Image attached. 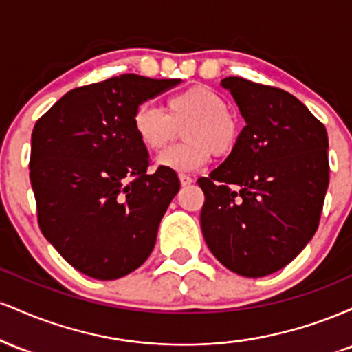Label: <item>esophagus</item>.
<instances>
[{
  "label": "esophagus",
  "instance_id": "1",
  "mask_svg": "<svg viewBox=\"0 0 352 352\" xmlns=\"http://www.w3.org/2000/svg\"><path fill=\"white\" fill-rule=\"evenodd\" d=\"M179 179H180V184H182V187H187V185H190V184H193V179L190 175H185V173H180L179 175Z\"/></svg>",
  "mask_w": 352,
  "mask_h": 352
}]
</instances>
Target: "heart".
Instances as JSON below:
<instances>
[{"instance_id": "obj_1", "label": "heart", "mask_w": 352, "mask_h": 352, "mask_svg": "<svg viewBox=\"0 0 352 352\" xmlns=\"http://www.w3.org/2000/svg\"><path fill=\"white\" fill-rule=\"evenodd\" d=\"M167 112L148 106L134 112L135 135L151 151H162L179 137L184 142L157 157L160 168L192 172L204 167L212 153L225 157L233 152L240 139V125L227 111V102L207 86H193L167 99Z\"/></svg>"}]
</instances>
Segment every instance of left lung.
Returning a JSON list of instances; mask_svg holds the SVG:
<instances>
[{
  "instance_id": "1",
  "label": "left lung",
  "mask_w": 352,
  "mask_h": 352,
  "mask_svg": "<svg viewBox=\"0 0 352 352\" xmlns=\"http://www.w3.org/2000/svg\"><path fill=\"white\" fill-rule=\"evenodd\" d=\"M246 125L208 177L200 225L230 272L261 278L292 263L316 233L329 185L328 134L283 89L225 78Z\"/></svg>"
}]
</instances>
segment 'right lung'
I'll return each instance as SVG.
<instances>
[{"instance_id": "add662e5", "label": "right lung", "mask_w": 352, "mask_h": 352, "mask_svg": "<svg viewBox=\"0 0 352 352\" xmlns=\"http://www.w3.org/2000/svg\"><path fill=\"white\" fill-rule=\"evenodd\" d=\"M180 79L122 74L72 89L38 120L30 179L43 235L71 266L117 280L152 253L180 188L173 170L147 173L134 112Z\"/></svg>"}]
</instances>
